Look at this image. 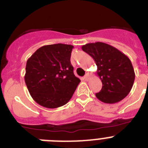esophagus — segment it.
<instances>
[{
    "instance_id": "34e87169",
    "label": "esophagus",
    "mask_w": 148,
    "mask_h": 148,
    "mask_svg": "<svg viewBox=\"0 0 148 148\" xmlns=\"http://www.w3.org/2000/svg\"><path fill=\"white\" fill-rule=\"evenodd\" d=\"M84 78L85 79V81H88L89 78H90V75H89V74H86V75H84Z\"/></svg>"
}]
</instances>
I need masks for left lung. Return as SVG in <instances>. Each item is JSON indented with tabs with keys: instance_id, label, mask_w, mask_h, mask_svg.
<instances>
[{
	"instance_id": "8db88e82",
	"label": "left lung",
	"mask_w": 148,
	"mask_h": 148,
	"mask_svg": "<svg viewBox=\"0 0 148 148\" xmlns=\"http://www.w3.org/2000/svg\"><path fill=\"white\" fill-rule=\"evenodd\" d=\"M97 66V75L102 88L95 96L107 104H115L125 99L130 92L135 73L127 56L113 46L103 42L90 43L82 47Z\"/></svg>"
}]
</instances>
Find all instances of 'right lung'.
I'll return each instance as SVG.
<instances>
[{"mask_svg":"<svg viewBox=\"0 0 148 148\" xmlns=\"http://www.w3.org/2000/svg\"><path fill=\"white\" fill-rule=\"evenodd\" d=\"M73 47L63 44L43 46L27 60L26 85L33 100L44 108L66 104L80 83L70 63Z\"/></svg>","mask_w":148,"mask_h":148,"instance_id":"obj_1","label":"right lung"}]
</instances>
